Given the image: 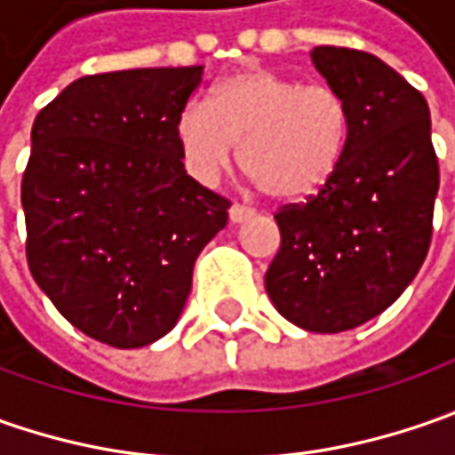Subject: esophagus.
<instances>
[{
  "instance_id": "obj_1",
  "label": "esophagus",
  "mask_w": 455,
  "mask_h": 455,
  "mask_svg": "<svg viewBox=\"0 0 455 455\" xmlns=\"http://www.w3.org/2000/svg\"><path fill=\"white\" fill-rule=\"evenodd\" d=\"M255 215V210L253 207H245V204H233V207H230V220H233V222H245V220H251Z\"/></svg>"
}]
</instances>
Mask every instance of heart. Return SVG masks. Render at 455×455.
Returning a JSON list of instances; mask_svg holds the SVG:
<instances>
[{
	"instance_id": "heart-1",
	"label": "heart",
	"mask_w": 455,
	"mask_h": 455,
	"mask_svg": "<svg viewBox=\"0 0 455 455\" xmlns=\"http://www.w3.org/2000/svg\"><path fill=\"white\" fill-rule=\"evenodd\" d=\"M177 141L200 182H218L240 144V164L266 195L306 200L339 169L349 108L331 85L253 68L220 80L210 103H187Z\"/></svg>"
}]
</instances>
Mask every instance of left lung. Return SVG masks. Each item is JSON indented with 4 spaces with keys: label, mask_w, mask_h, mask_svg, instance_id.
<instances>
[{
    "label": "left lung",
    "mask_w": 455,
    "mask_h": 455,
    "mask_svg": "<svg viewBox=\"0 0 455 455\" xmlns=\"http://www.w3.org/2000/svg\"><path fill=\"white\" fill-rule=\"evenodd\" d=\"M311 62L347 100L349 141L331 182L275 212L266 291L291 323L337 334L382 314L420 271L441 174L428 103L400 73L331 44Z\"/></svg>",
    "instance_id": "obj_1"
}]
</instances>
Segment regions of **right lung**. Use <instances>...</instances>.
I'll list each match as a JSON object with an SVG mask.
<instances>
[{
  "label": "right lung",
  "instance_id": "add662e5",
  "mask_svg": "<svg viewBox=\"0 0 455 455\" xmlns=\"http://www.w3.org/2000/svg\"><path fill=\"white\" fill-rule=\"evenodd\" d=\"M202 65L73 80L35 118L22 177L27 266L91 339H162L192 291L202 248L230 200L184 169L177 118Z\"/></svg>",
  "mask_w": 455,
  "mask_h": 455
}]
</instances>
